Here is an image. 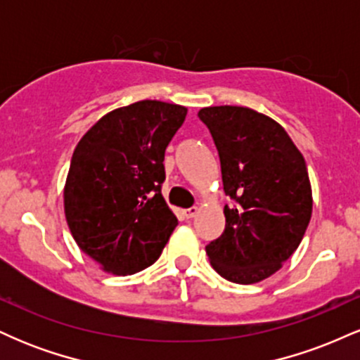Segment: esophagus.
<instances>
[{"mask_svg":"<svg viewBox=\"0 0 360 360\" xmlns=\"http://www.w3.org/2000/svg\"><path fill=\"white\" fill-rule=\"evenodd\" d=\"M196 213H198V206H191V208L184 210L186 218H193V217H196Z\"/></svg>","mask_w":360,"mask_h":360,"instance_id":"34e87169","label":"esophagus"}]
</instances>
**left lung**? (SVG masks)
I'll return each mask as SVG.
<instances>
[{
    "label": "left lung",
    "mask_w": 360,
    "mask_h": 360,
    "mask_svg": "<svg viewBox=\"0 0 360 360\" xmlns=\"http://www.w3.org/2000/svg\"><path fill=\"white\" fill-rule=\"evenodd\" d=\"M221 164L225 230L206 245L221 278L254 284L281 269L298 249L313 198L304 157L278 122L243 106H210L198 113Z\"/></svg>",
    "instance_id": "obj_1"
}]
</instances>
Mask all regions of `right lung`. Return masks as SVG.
Returning a JSON list of instances; mask_svg holds the SVG:
<instances>
[{
    "mask_svg": "<svg viewBox=\"0 0 360 360\" xmlns=\"http://www.w3.org/2000/svg\"><path fill=\"white\" fill-rule=\"evenodd\" d=\"M188 110L143 100L106 113L79 140L64 188L79 249L117 276L152 266L176 229L160 188L164 154Z\"/></svg>",
    "mask_w": 360,
    "mask_h": 360,
    "instance_id": "1",
    "label": "right lung"
}]
</instances>
